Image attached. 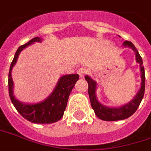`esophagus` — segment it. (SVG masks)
Returning a JSON list of instances; mask_svg holds the SVG:
<instances>
[{
    "label": "esophagus",
    "mask_w": 151,
    "mask_h": 151,
    "mask_svg": "<svg viewBox=\"0 0 151 151\" xmlns=\"http://www.w3.org/2000/svg\"><path fill=\"white\" fill-rule=\"evenodd\" d=\"M78 74H79V76H81V77H84L87 74H89V70L86 68V67H81V68H80V69L78 70Z\"/></svg>",
    "instance_id": "1"
}]
</instances>
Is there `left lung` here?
Masks as SVG:
<instances>
[{
  "label": "left lung",
  "mask_w": 151,
  "mask_h": 151,
  "mask_svg": "<svg viewBox=\"0 0 151 151\" xmlns=\"http://www.w3.org/2000/svg\"><path fill=\"white\" fill-rule=\"evenodd\" d=\"M124 47H132V49L136 53V59L137 62L140 64V69H141V86L139 92L136 95L132 101L122 107L119 108H109L106 106L102 105L100 103H99L95 94V90H96V82L93 81L91 78L86 76V80L88 82L89 88H88V92H89V99H90V104L91 107L94 111L95 115L99 118L104 121H118V120H123L127 117H131L133 113H135L138 109V107L141 104L142 99L144 97L145 93V69L143 66V62L141 55L139 54L138 51L136 48V47L133 45V43L130 41H125L123 42Z\"/></svg>",
  "instance_id": "8db88e82"
}]
</instances>
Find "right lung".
<instances>
[{
  "mask_svg": "<svg viewBox=\"0 0 151 151\" xmlns=\"http://www.w3.org/2000/svg\"><path fill=\"white\" fill-rule=\"evenodd\" d=\"M34 42H41V38L37 37L31 39L27 43L20 46L14 54V59L10 64L8 76L9 94L14 108L26 120L34 123L49 124L59 121L63 117L70 93L74 88L75 84L79 80V75L72 74L62 76L52 94L41 103L34 104H25L17 100L13 95L14 85L11 77V70L17 62L20 52L24 48H25L27 46L34 43Z\"/></svg>",
  "mask_w": 151,
  "mask_h": 151,
  "instance_id": "right-lung-1",
  "label": "right lung"
}]
</instances>
